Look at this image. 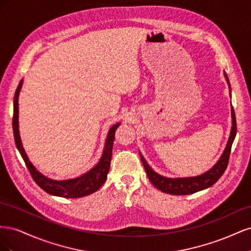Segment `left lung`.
I'll return each mask as SVG.
<instances>
[{
    "instance_id": "1",
    "label": "left lung",
    "mask_w": 251,
    "mask_h": 251,
    "mask_svg": "<svg viewBox=\"0 0 251 251\" xmlns=\"http://www.w3.org/2000/svg\"><path fill=\"white\" fill-rule=\"evenodd\" d=\"M224 76L227 83H228L229 92H231L229 79L225 72H224ZM231 120H232L231 131H230L229 138H228V141H227L226 148L223 151V154L221 155V157H220L217 163L212 166L210 170L205 172L202 175H199V176L185 177V178H168V177L161 176V175H159L151 168L146 159H144V157L139 153L142 164L144 166V170L147 172V175L151 181V183H153V185L157 187L159 191H161L165 194H171V195H176V196L195 194L197 192L203 191V189H206L211 185H214L220 179V177L222 176L227 168L232 142L234 140L235 134H237V121H235V115H234V111L232 107H231Z\"/></svg>"
}]
</instances>
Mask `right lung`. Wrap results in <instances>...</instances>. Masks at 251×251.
<instances>
[{"instance_id":"1","label":"right lung","mask_w":251,"mask_h":251,"mask_svg":"<svg viewBox=\"0 0 251 251\" xmlns=\"http://www.w3.org/2000/svg\"><path fill=\"white\" fill-rule=\"evenodd\" d=\"M23 81H24V79H22L20 81L16 91V94H14L12 118L13 136L20 154L22 158L24 159L27 169L30 172V174H31L35 183L42 189H44L46 193L52 196L62 197V198H81V197L88 196L98 191L104 183L105 180H107L112 158L113 142L114 137H115L114 135H115L117 127L120 126V123H117L111 126L107 135V139H105L104 142L102 155L100 159V161H98L92 169L76 178H71L67 180H54L48 178L35 169V166L29 160V158L25 153V150L23 148L22 144L19 130V96L23 86Z\"/></svg>"}]
</instances>
